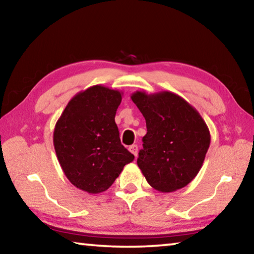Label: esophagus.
<instances>
[{
  "label": "esophagus",
  "mask_w": 254,
  "mask_h": 254,
  "mask_svg": "<svg viewBox=\"0 0 254 254\" xmlns=\"http://www.w3.org/2000/svg\"><path fill=\"white\" fill-rule=\"evenodd\" d=\"M128 149H129L130 153H132V154L135 155V157L137 156V153H138V146H137V145H135V144L130 145L129 148H128Z\"/></svg>",
  "instance_id": "34e87169"
}]
</instances>
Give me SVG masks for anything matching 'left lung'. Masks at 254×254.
<instances>
[{"mask_svg": "<svg viewBox=\"0 0 254 254\" xmlns=\"http://www.w3.org/2000/svg\"><path fill=\"white\" fill-rule=\"evenodd\" d=\"M131 100L146 120L138 164L149 186L172 192L189 185L201 169L210 132L200 114L169 91H136Z\"/></svg>", "mask_w": 254, "mask_h": 254, "instance_id": "8db88e82", "label": "left lung"}]
</instances>
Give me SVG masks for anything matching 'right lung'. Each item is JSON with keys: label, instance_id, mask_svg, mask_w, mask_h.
Segmentation results:
<instances>
[{"label": "right lung", "instance_id": "right-lung-1", "mask_svg": "<svg viewBox=\"0 0 254 254\" xmlns=\"http://www.w3.org/2000/svg\"><path fill=\"white\" fill-rule=\"evenodd\" d=\"M123 92L90 86L69 100L54 129V147L66 178L89 193L109 189L135 156L125 148L115 122Z\"/></svg>", "mask_w": 254, "mask_h": 254}]
</instances>
